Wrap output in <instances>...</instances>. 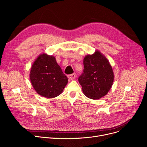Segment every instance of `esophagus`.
I'll return each instance as SVG.
<instances>
[{
	"label": "esophagus",
	"instance_id": "34e87169",
	"mask_svg": "<svg viewBox=\"0 0 147 147\" xmlns=\"http://www.w3.org/2000/svg\"><path fill=\"white\" fill-rule=\"evenodd\" d=\"M68 78L70 79V80H74L75 78H76V74L73 73L72 74H70L68 76Z\"/></svg>",
	"mask_w": 147,
	"mask_h": 147
}]
</instances>
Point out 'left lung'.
Masks as SVG:
<instances>
[{"label": "left lung", "mask_w": 147, "mask_h": 147, "mask_svg": "<svg viewBox=\"0 0 147 147\" xmlns=\"http://www.w3.org/2000/svg\"><path fill=\"white\" fill-rule=\"evenodd\" d=\"M84 70L78 81L87 97L98 99L110 91L114 81V73L109 60L98 50L86 55L83 60Z\"/></svg>", "instance_id": "1"}]
</instances>
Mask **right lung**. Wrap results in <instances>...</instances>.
Returning <instances> with one entry per match:
<instances>
[{
  "mask_svg": "<svg viewBox=\"0 0 147 147\" xmlns=\"http://www.w3.org/2000/svg\"><path fill=\"white\" fill-rule=\"evenodd\" d=\"M30 78L34 90L42 96L53 98L63 91L68 78L57 63L55 56L39 55L32 65Z\"/></svg>",
  "mask_w": 147,
  "mask_h": 147,
  "instance_id": "obj_1",
  "label": "right lung"
}]
</instances>
